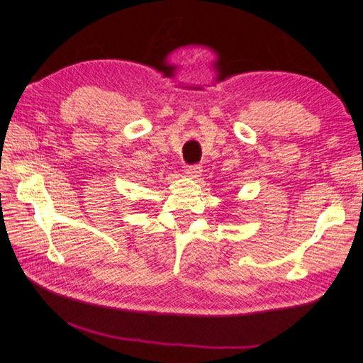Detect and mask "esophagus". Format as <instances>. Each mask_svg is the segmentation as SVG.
<instances>
[{"instance_id": "1", "label": "esophagus", "mask_w": 363, "mask_h": 363, "mask_svg": "<svg viewBox=\"0 0 363 363\" xmlns=\"http://www.w3.org/2000/svg\"><path fill=\"white\" fill-rule=\"evenodd\" d=\"M203 172L201 164H191V167L186 168V174L189 175V177H200Z\"/></svg>"}]
</instances>
